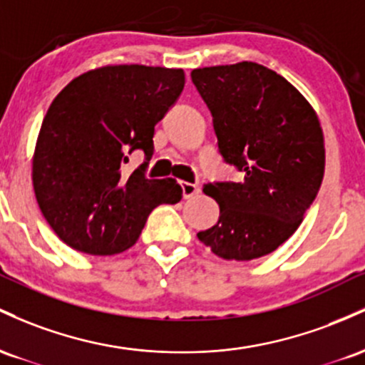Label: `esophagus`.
I'll return each mask as SVG.
<instances>
[{"label":"esophagus","instance_id":"34e87169","mask_svg":"<svg viewBox=\"0 0 365 365\" xmlns=\"http://www.w3.org/2000/svg\"><path fill=\"white\" fill-rule=\"evenodd\" d=\"M181 190H182V196L184 198H193L195 195L200 193V187L198 184H193V182H187V181H182L181 182Z\"/></svg>","mask_w":365,"mask_h":365}]
</instances>
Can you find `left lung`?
<instances>
[{
    "label": "left lung",
    "mask_w": 365,
    "mask_h": 365,
    "mask_svg": "<svg viewBox=\"0 0 365 365\" xmlns=\"http://www.w3.org/2000/svg\"><path fill=\"white\" fill-rule=\"evenodd\" d=\"M193 84L214 118L224 160L240 182H208L215 226L198 240L224 260H253L284 243L304 220L324 178L321 122L284 77L255 61L195 68Z\"/></svg>",
    "instance_id": "left-lung-1"
}]
</instances>
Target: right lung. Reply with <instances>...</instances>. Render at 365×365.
Returning a JSON list of instances; mask_svg holds the SVG:
<instances>
[{
	"label": "right lung",
	"mask_w": 365,
	"mask_h": 365,
	"mask_svg": "<svg viewBox=\"0 0 365 365\" xmlns=\"http://www.w3.org/2000/svg\"><path fill=\"white\" fill-rule=\"evenodd\" d=\"M182 88V68L105 65L56 94L36 141L32 186L63 243L89 255L122 253L155 207L181 202L175 179H148L146 162L129 175L122 167L134 150L150 160L155 125Z\"/></svg>",
	"instance_id": "add662e5"
}]
</instances>
